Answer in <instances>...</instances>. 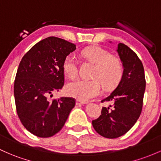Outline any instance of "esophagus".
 Instances as JSON below:
<instances>
[{
	"instance_id": "esophagus-1",
	"label": "esophagus",
	"mask_w": 161,
	"mask_h": 161,
	"mask_svg": "<svg viewBox=\"0 0 161 161\" xmlns=\"http://www.w3.org/2000/svg\"><path fill=\"white\" fill-rule=\"evenodd\" d=\"M84 103H87L84 101H80V100H78V99L76 101V104L77 105H82V104H84Z\"/></svg>"
}]
</instances>
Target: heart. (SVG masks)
Segmentation results:
<instances>
[{
	"mask_svg": "<svg viewBox=\"0 0 161 161\" xmlns=\"http://www.w3.org/2000/svg\"><path fill=\"white\" fill-rule=\"evenodd\" d=\"M80 54L86 60L95 64L93 77L96 79L90 80L79 79L69 83L66 87V92L69 96L80 101H87L101 93L100 80L105 87H110L116 85L121 79V61L118 58L111 55L106 49L98 46L91 47L83 50ZM62 67L68 78L74 79L77 76L78 62L74 54H68L65 57Z\"/></svg>",
	"mask_w": 161,
	"mask_h": 161,
	"instance_id": "heart-1",
	"label": "heart"
}]
</instances>
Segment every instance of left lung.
I'll return each mask as SVG.
<instances>
[{
  "mask_svg": "<svg viewBox=\"0 0 161 161\" xmlns=\"http://www.w3.org/2000/svg\"><path fill=\"white\" fill-rule=\"evenodd\" d=\"M117 51L124 67L121 80L101 101H110L113 105L102 108L101 115L92 120L95 130L110 139L124 135L135 124L142 110L146 87L144 69L136 53L122 43L118 44Z\"/></svg>",
  "mask_w": 161,
  "mask_h": 161,
  "instance_id": "left-lung-1",
  "label": "left lung"
}]
</instances>
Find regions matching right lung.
I'll list each match as a JSON object with an SVG mask.
<instances>
[{
  "label": "right lung",
  "mask_w": 161,
  "mask_h": 161,
  "mask_svg": "<svg viewBox=\"0 0 161 161\" xmlns=\"http://www.w3.org/2000/svg\"><path fill=\"white\" fill-rule=\"evenodd\" d=\"M75 49L72 43L49 37L33 46L20 60L14 85L16 110L20 122L34 135L50 137L59 132L75 106L73 97L48 99L63 87L64 59Z\"/></svg>",
  "instance_id": "right-lung-1"
}]
</instances>
